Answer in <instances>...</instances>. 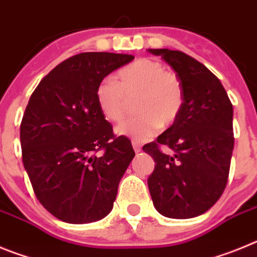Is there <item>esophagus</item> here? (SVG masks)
I'll use <instances>...</instances> for the list:
<instances>
[{
  "instance_id": "esophagus-1",
  "label": "esophagus",
  "mask_w": 257,
  "mask_h": 257,
  "mask_svg": "<svg viewBox=\"0 0 257 257\" xmlns=\"http://www.w3.org/2000/svg\"><path fill=\"white\" fill-rule=\"evenodd\" d=\"M133 148L135 151V153H140L142 152V144L136 140H133Z\"/></svg>"
}]
</instances>
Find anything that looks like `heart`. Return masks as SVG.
<instances>
[{
	"label": "heart",
	"mask_w": 257,
	"mask_h": 257,
	"mask_svg": "<svg viewBox=\"0 0 257 257\" xmlns=\"http://www.w3.org/2000/svg\"><path fill=\"white\" fill-rule=\"evenodd\" d=\"M140 114L117 127V134L135 140H147L162 126L176 121L184 105V86L178 74L161 61L138 59L121 68L114 79H104L96 88V101L104 117L119 123L135 100Z\"/></svg>",
	"instance_id": "1"
}]
</instances>
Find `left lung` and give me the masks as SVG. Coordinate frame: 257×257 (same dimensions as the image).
Masks as SVG:
<instances>
[{"label":"left lung","instance_id":"1","mask_svg":"<svg viewBox=\"0 0 257 257\" xmlns=\"http://www.w3.org/2000/svg\"><path fill=\"white\" fill-rule=\"evenodd\" d=\"M149 52L161 56L184 86V105L176 121L143 147L156 162L149 192L163 216L190 219L210 210L226 187L234 148L233 105L219 78L198 60L176 50ZM161 145L174 154H163Z\"/></svg>","mask_w":257,"mask_h":257}]
</instances>
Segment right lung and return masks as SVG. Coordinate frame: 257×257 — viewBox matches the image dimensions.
Here are the masks:
<instances>
[{
  "instance_id": "1",
  "label": "right lung",
  "mask_w": 257,
  "mask_h": 257,
  "mask_svg": "<svg viewBox=\"0 0 257 257\" xmlns=\"http://www.w3.org/2000/svg\"><path fill=\"white\" fill-rule=\"evenodd\" d=\"M131 60L113 52L74 55L44 77L29 99L20 124L23 163L40 203L61 221L86 224L112 211L135 152L127 138L113 134L96 88Z\"/></svg>"
}]
</instances>
